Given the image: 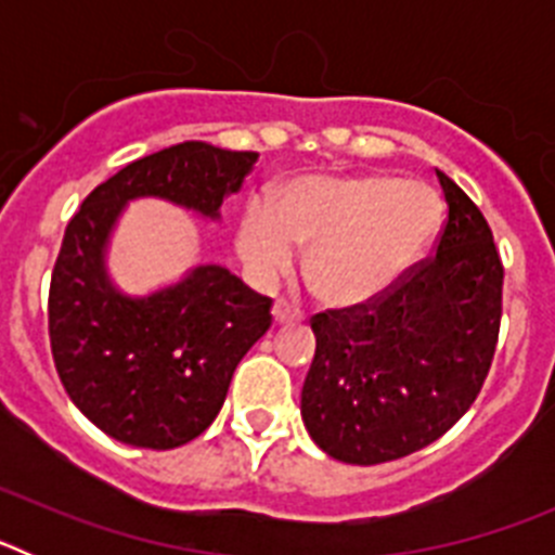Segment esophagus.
<instances>
[{
    "label": "esophagus",
    "mask_w": 555,
    "mask_h": 555,
    "mask_svg": "<svg viewBox=\"0 0 555 555\" xmlns=\"http://www.w3.org/2000/svg\"><path fill=\"white\" fill-rule=\"evenodd\" d=\"M272 317H274V322H278V325H288V322H300L306 313H302V308L292 306V302L278 300L272 306Z\"/></svg>",
    "instance_id": "esophagus-1"
}]
</instances>
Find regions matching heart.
I'll return each instance as SVG.
<instances>
[{
    "label": "heart",
    "instance_id": "heart-1",
    "mask_svg": "<svg viewBox=\"0 0 555 555\" xmlns=\"http://www.w3.org/2000/svg\"><path fill=\"white\" fill-rule=\"evenodd\" d=\"M442 214L436 191L414 180L308 175L244 210L235 249L249 269L274 274L308 247L313 292L333 306H358L389 292L423 261Z\"/></svg>",
    "mask_w": 555,
    "mask_h": 555
}]
</instances>
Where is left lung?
Here are the masks:
<instances>
[{
	"mask_svg": "<svg viewBox=\"0 0 555 555\" xmlns=\"http://www.w3.org/2000/svg\"><path fill=\"white\" fill-rule=\"evenodd\" d=\"M448 222L436 253L370 302L311 317L302 423L327 455L384 464L428 448L475 403L503 313V263L478 205L436 171Z\"/></svg>",
	"mask_w": 555,
	"mask_h": 555,
	"instance_id": "8db88e82",
	"label": "left lung"
}]
</instances>
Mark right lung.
I'll list each match as a JSON object with an SVG mask.
<instances>
[{"label": "right lung", "mask_w": 555, "mask_h": 555, "mask_svg": "<svg viewBox=\"0 0 555 555\" xmlns=\"http://www.w3.org/2000/svg\"><path fill=\"white\" fill-rule=\"evenodd\" d=\"M258 152L183 141L96 185L68 222L49 286V341L72 403L116 442L171 450L222 409L233 372L272 325V300L217 263L144 297L113 286L111 233L130 199L158 197L219 219Z\"/></svg>", "instance_id": "add662e5"}]
</instances>
